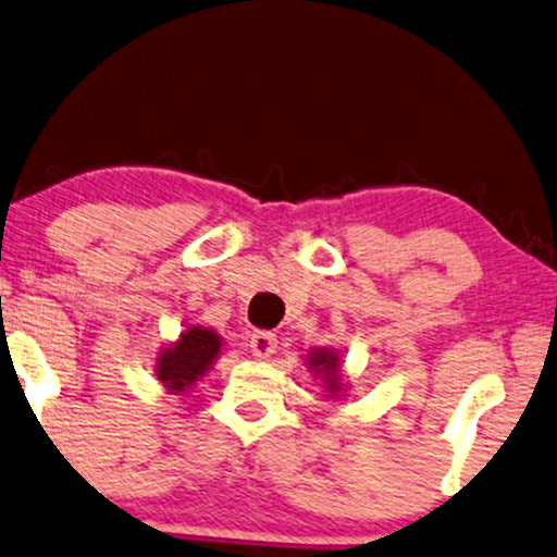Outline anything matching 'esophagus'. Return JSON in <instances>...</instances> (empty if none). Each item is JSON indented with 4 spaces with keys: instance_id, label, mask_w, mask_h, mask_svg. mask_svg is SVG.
<instances>
[{
    "instance_id": "esophagus-1",
    "label": "esophagus",
    "mask_w": 557,
    "mask_h": 557,
    "mask_svg": "<svg viewBox=\"0 0 557 557\" xmlns=\"http://www.w3.org/2000/svg\"><path fill=\"white\" fill-rule=\"evenodd\" d=\"M278 338L271 332H256L251 334V351L256 359H271L273 351H276Z\"/></svg>"
}]
</instances>
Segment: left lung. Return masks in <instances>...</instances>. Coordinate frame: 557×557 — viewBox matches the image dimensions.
<instances>
[{"label":"left lung","mask_w":557,"mask_h":557,"mask_svg":"<svg viewBox=\"0 0 557 557\" xmlns=\"http://www.w3.org/2000/svg\"><path fill=\"white\" fill-rule=\"evenodd\" d=\"M306 364H309L313 379H319L324 397L342 399L349 392V384L344 379V359L342 351L332 346H313L306 354Z\"/></svg>","instance_id":"obj_1"}]
</instances>
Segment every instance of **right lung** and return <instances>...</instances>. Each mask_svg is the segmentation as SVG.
Masks as SVG:
<instances>
[{"label": "right lung", "mask_w": 557, "mask_h": 557, "mask_svg": "<svg viewBox=\"0 0 557 557\" xmlns=\"http://www.w3.org/2000/svg\"><path fill=\"white\" fill-rule=\"evenodd\" d=\"M223 336L208 326H185L156 357V376L168 394H185L211 372L221 357Z\"/></svg>", "instance_id": "add662e5"}]
</instances>
